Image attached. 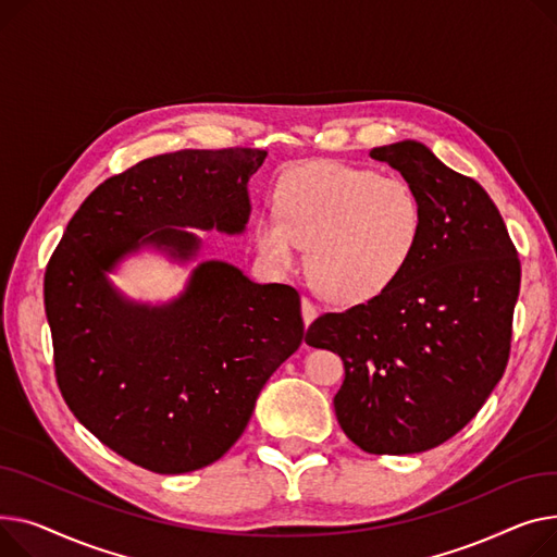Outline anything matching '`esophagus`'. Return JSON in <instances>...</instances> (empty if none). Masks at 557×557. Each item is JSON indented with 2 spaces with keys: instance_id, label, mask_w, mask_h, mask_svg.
Wrapping results in <instances>:
<instances>
[{
  "instance_id": "1",
  "label": "esophagus",
  "mask_w": 557,
  "mask_h": 557,
  "mask_svg": "<svg viewBox=\"0 0 557 557\" xmlns=\"http://www.w3.org/2000/svg\"><path fill=\"white\" fill-rule=\"evenodd\" d=\"M301 314H304V323H306V329L308 325L317 319V306L308 299V297H304L301 299Z\"/></svg>"
}]
</instances>
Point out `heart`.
I'll return each instance as SVG.
<instances>
[{"instance_id":"1","label":"heart","mask_w":557,"mask_h":557,"mask_svg":"<svg viewBox=\"0 0 557 557\" xmlns=\"http://www.w3.org/2000/svg\"><path fill=\"white\" fill-rule=\"evenodd\" d=\"M274 202L278 215L253 220L260 258L289 272L308 247V274L333 304L377 299L407 272L422 240L424 205L400 175L308 161L281 177Z\"/></svg>"}]
</instances>
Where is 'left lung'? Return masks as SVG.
I'll return each mask as SVG.
<instances>
[{
	"instance_id": "obj_1",
	"label": "left lung",
	"mask_w": 557,
	"mask_h": 557,
	"mask_svg": "<svg viewBox=\"0 0 557 557\" xmlns=\"http://www.w3.org/2000/svg\"><path fill=\"white\" fill-rule=\"evenodd\" d=\"M416 186L420 247L369 304L319 317L306 344L344 359V434L369 454L428 451L476 416L502 380L521 268L499 209L420 141L371 150Z\"/></svg>"
}]
</instances>
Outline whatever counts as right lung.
I'll return each instance as SVG.
<instances>
[{
    "mask_svg": "<svg viewBox=\"0 0 557 557\" xmlns=\"http://www.w3.org/2000/svg\"><path fill=\"white\" fill-rule=\"evenodd\" d=\"M265 157L224 148L144 159L89 195L47 265L60 394L98 441L150 472L200 470L243 436L260 388L301 346V299L224 260H202L157 306L125 297L110 274L141 247L195 260L202 238L188 228L243 234L247 184Z\"/></svg>",
    "mask_w": 557,
    "mask_h": 557,
    "instance_id": "right-lung-1",
    "label": "right lung"
}]
</instances>
